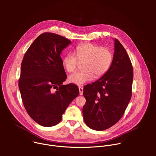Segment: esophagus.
<instances>
[{
    "label": "esophagus",
    "mask_w": 156,
    "mask_h": 156,
    "mask_svg": "<svg viewBox=\"0 0 156 156\" xmlns=\"http://www.w3.org/2000/svg\"><path fill=\"white\" fill-rule=\"evenodd\" d=\"M79 91H80V94L83 95V86H79Z\"/></svg>",
    "instance_id": "obj_1"
}]
</instances>
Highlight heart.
Returning a JSON list of instances; mask_svg holds the SVG:
<instances>
[{
  "mask_svg": "<svg viewBox=\"0 0 156 156\" xmlns=\"http://www.w3.org/2000/svg\"><path fill=\"white\" fill-rule=\"evenodd\" d=\"M113 55L111 51L106 48L91 43L77 46L73 53H69L63 58V65L68 72H75L79 61L84 62V70L77 72L69 77V82L77 85L92 81L94 76L99 78L104 76L112 64Z\"/></svg>",
  "mask_w": 156,
  "mask_h": 156,
  "instance_id": "b5f03b06",
  "label": "heart"
}]
</instances>
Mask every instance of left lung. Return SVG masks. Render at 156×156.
Here are the masks:
<instances>
[{
    "mask_svg": "<svg viewBox=\"0 0 156 156\" xmlns=\"http://www.w3.org/2000/svg\"><path fill=\"white\" fill-rule=\"evenodd\" d=\"M114 41L110 69L98 80L83 88L86 99L83 107L84 121L94 130H105L117 123L131 98L133 66L122 44L117 39Z\"/></svg>",
    "mask_w": 156,
    "mask_h": 156,
    "instance_id": "obj_1",
    "label": "left lung"
}]
</instances>
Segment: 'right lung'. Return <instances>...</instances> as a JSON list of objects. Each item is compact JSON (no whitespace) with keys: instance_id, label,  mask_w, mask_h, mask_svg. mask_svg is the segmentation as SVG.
I'll use <instances>...</instances> for the list:
<instances>
[{"instance_id":"add662e5","label":"right lung","mask_w":156,"mask_h":156,"mask_svg":"<svg viewBox=\"0 0 156 156\" xmlns=\"http://www.w3.org/2000/svg\"><path fill=\"white\" fill-rule=\"evenodd\" d=\"M70 43L58 34L42 33L22 60L18 81L22 101L30 117L41 126L58 124L66 108L79 94L76 84H62L67 77L60 54Z\"/></svg>"}]
</instances>
